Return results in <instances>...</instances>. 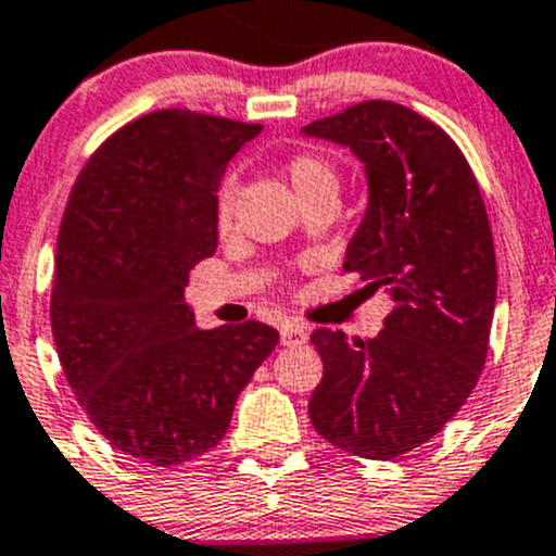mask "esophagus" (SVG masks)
<instances>
[{
    "instance_id": "1",
    "label": "esophagus",
    "mask_w": 556,
    "mask_h": 556,
    "mask_svg": "<svg viewBox=\"0 0 556 556\" xmlns=\"http://www.w3.org/2000/svg\"><path fill=\"white\" fill-rule=\"evenodd\" d=\"M279 341H282V346H301L308 341V330L303 325L285 323L279 327Z\"/></svg>"
}]
</instances>
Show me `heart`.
<instances>
[{
  "label": "heart",
  "instance_id": "obj_1",
  "mask_svg": "<svg viewBox=\"0 0 556 556\" xmlns=\"http://www.w3.org/2000/svg\"><path fill=\"white\" fill-rule=\"evenodd\" d=\"M288 178L293 184L295 194L301 197V202L317 200V197H330L336 200L338 194V170L330 160H325L323 154H314V151H295L288 160ZM237 180L224 178L220 180L218 191H215V220H218L220 229L231 224L233 207H237Z\"/></svg>",
  "mask_w": 556,
  "mask_h": 556
}]
</instances>
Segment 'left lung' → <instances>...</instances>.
Listing matches in <instances>:
<instances>
[{"label": "left lung", "instance_id": "left-lung-1", "mask_svg": "<svg viewBox=\"0 0 556 556\" xmlns=\"http://www.w3.org/2000/svg\"><path fill=\"white\" fill-rule=\"evenodd\" d=\"M303 132L365 162L370 202L343 268L394 301L376 338L312 332L325 372L308 416L336 447L391 460L440 434L479 381L498 285L488 210L464 151L413 109L362 101Z\"/></svg>", "mask_w": 556, "mask_h": 556}]
</instances>
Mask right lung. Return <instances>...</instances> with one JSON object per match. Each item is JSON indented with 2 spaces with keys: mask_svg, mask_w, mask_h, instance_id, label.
Listing matches in <instances>:
<instances>
[{
  "mask_svg": "<svg viewBox=\"0 0 556 556\" xmlns=\"http://www.w3.org/2000/svg\"><path fill=\"white\" fill-rule=\"evenodd\" d=\"M261 125L162 109L116 130L81 167L61 231L50 319L90 424L149 466L189 464L224 440L279 332L200 330L184 290L218 248L215 191Z\"/></svg>",
  "mask_w": 556,
  "mask_h": 556,
  "instance_id": "right-lung-1",
  "label": "right lung"
}]
</instances>
